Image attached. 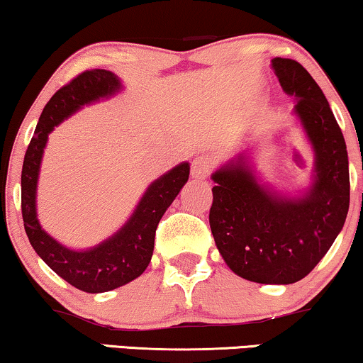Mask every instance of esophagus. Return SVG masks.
I'll use <instances>...</instances> for the list:
<instances>
[{"label": "esophagus", "mask_w": 363, "mask_h": 363, "mask_svg": "<svg viewBox=\"0 0 363 363\" xmlns=\"http://www.w3.org/2000/svg\"><path fill=\"white\" fill-rule=\"evenodd\" d=\"M213 170V160L206 155H198L191 162V177L195 180H205Z\"/></svg>", "instance_id": "1"}]
</instances>
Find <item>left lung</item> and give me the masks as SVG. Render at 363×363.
<instances>
[{
	"instance_id": "obj_1",
	"label": "left lung",
	"mask_w": 363,
	"mask_h": 363,
	"mask_svg": "<svg viewBox=\"0 0 363 363\" xmlns=\"http://www.w3.org/2000/svg\"><path fill=\"white\" fill-rule=\"evenodd\" d=\"M271 67L289 97L314 153L309 186L277 191L256 175L245 150L211 175L210 226L228 267L259 284H292L306 277L344 228L350 201L349 157L329 102L309 72L292 59Z\"/></svg>"
}]
</instances>
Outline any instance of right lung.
Segmentation results:
<instances>
[{
	"label": "right lung",
	"mask_w": 363,
	"mask_h": 363,
	"mask_svg": "<svg viewBox=\"0 0 363 363\" xmlns=\"http://www.w3.org/2000/svg\"><path fill=\"white\" fill-rule=\"evenodd\" d=\"M122 91V82L106 69L86 71L54 94L46 104L23 162L21 211L24 230L38 256L69 284L89 294L107 292L137 279L153 255L155 231L190 177V163L182 162L152 182L121 230L87 250H72L43 230L38 220L39 170L49 133L81 111Z\"/></svg>",
	"instance_id": "obj_1"
}]
</instances>
